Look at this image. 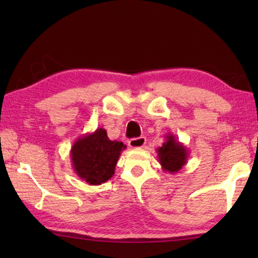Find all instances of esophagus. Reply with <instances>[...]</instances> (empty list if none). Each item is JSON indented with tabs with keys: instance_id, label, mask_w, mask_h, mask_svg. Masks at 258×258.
<instances>
[{
	"instance_id": "34e87169",
	"label": "esophagus",
	"mask_w": 258,
	"mask_h": 258,
	"mask_svg": "<svg viewBox=\"0 0 258 258\" xmlns=\"http://www.w3.org/2000/svg\"><path fill=\"white\" fill-rule=\"evenodd\" d=\"M146 143V139L144 136H141V138H136V139H132L128 141V145L132 147V149H141L143 147Z\"/></svg>"
}]
</instances>
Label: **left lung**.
<instances>
[{
	"instance_id": "8db88e82",
	"label": "left lung",
	"mask_w": 258,
	"mask_h": 258,
	"mask_svg": "<svg viewBox=\"0 0 258 258\" xmlns=\"http://www.w3.org/2000/svg\"><path fill=\"white\" fill-rule=\"evenodd\" d=\"M158 162L164 172L169 174L178 173L188 160V150L173 134L165 136V142L156 150Z\"/></svg>"
}]
</instances>
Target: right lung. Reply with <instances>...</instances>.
I'll use <instances>...</instances> for the list:
<instances>
[{
	"mask_svg": "<svg viewBox=\"0 0 258 258\" xmlns=\"http://www.w3.org/2000/svg\"><path fill=\"white\" fill-rule=\"evenodd\" d=\"M126 149L122 142L111 141L106 131L98 127L74 142L70 156L76 175L90 185L107 182L115 173L120 153Z\"/></svg>",
	"mask_w": 258,
	"mask_h": 258,
	"instance_id": "add662e5",
	"label": "right lung"
}]
</instances>
